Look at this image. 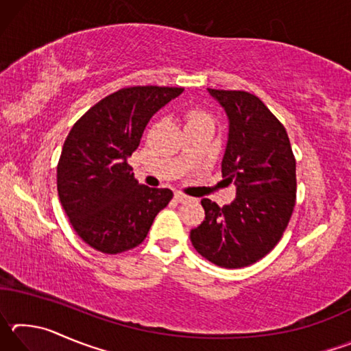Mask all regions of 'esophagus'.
I'll list each match as a JSON object with an SVG mask.
<instances>
[{"label": "esophagus", "instance_id": "1", "mask_svg": "<svg viewBox=\"0 0 351 351\" xmlns=\"http://www.w3.org/2000/svg\"><path fill=\"white\" fill-rule=\"evenodd\" d=\"M175 199L178 201V203H189V201L192 199V198L187 197V195H184V193L176 192V193H175Z\"/></svg>", "mask_w": 351, "mask_h": 351}]
</instances>
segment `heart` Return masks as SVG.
Returning a JSON list of instances; mask_svg holds the SVG:
<instances>
[{
	"label": "heart",
	"mask_w": 351,
	"mask_h": 351,
	"mask_svg": "<svg viewBox=\"0 0 351 351\" xmlns=\"http://www.w3.org/2000/svg\"><path fill=\"white\" fill-rule=\"evenodd\" d=\"M203 119H209L203 111L198 110H192L190 112H187V122H195V121H203Z\"/></svg>",
	"instance_id": "heart-1"
}]
</instances>
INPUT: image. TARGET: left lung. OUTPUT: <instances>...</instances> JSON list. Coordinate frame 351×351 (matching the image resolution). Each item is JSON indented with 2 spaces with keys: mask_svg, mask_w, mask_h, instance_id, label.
<instances>
[{
  "mask_svg": "<svg viewBox=\"0 0 351 351\" xmlns=\"http://www.w3.org/2000/svg\"><path fill=\"white\" fill-rule=\"evenodd\" d=\"M229 121L223 178L237 197L219 207L201 199L206 218L190 230L197 252L221 268H245L269 254L282 239L295 204V159L278 119L246 91L207 88Z\"/></svg>",
  "mask_w": 351,
  "mask_h": 351,
  "instance_id": "8db88e82",
  "label": "left lung"
}]
</instances>
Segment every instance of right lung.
Here are the masks:
<instances>
[{"label":"right lung","instance_id":"1","mask_svg":"<svg viewBox=\"0 0 351 351\" xmlns=\"http://www.w3.org/2000/svg\"><path fill=\"white\" fill-rule=\"evenodd\" d=\"M184 88L130 86L91 106L71 128L57 165V190L77 235L104 254L139 246L170 189L136 181L128 158L156 111Z\"/></svg>","mask_w":351,"mask_h":351}]
</instances>
